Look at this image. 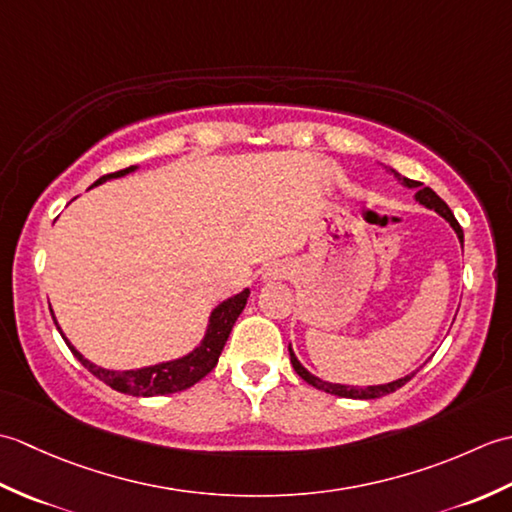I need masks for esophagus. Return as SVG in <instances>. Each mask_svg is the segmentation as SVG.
<instances>
[{"label": "esophagus", "instance_id": "34e87169", "mask_svg": "<svg viewBox=\"0 0 512 512\" xmlns=\"http://www.w3.org/2000/svg\"><path fill=\"white\" fill-rule=\"evenodd\" d=\"M286 275H288V266H284V264H270V266L264 270L262 281H264V284H270V281L284 279Z\"/></svg>", "mask_w": 512, "mask_h": 512}]
</instances>
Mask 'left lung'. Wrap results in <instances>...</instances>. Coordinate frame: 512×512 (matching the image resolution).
Wrapping results in <instances>:
<instances>
[{
	"mask_svg": "<svg viewBox=\"0 0 512 512\" xmlns=\"http://www.w3.org/2000/svg\"><path fill=\"white\" fill-rule=\"evenodd\" d=\"M385 169H387L389 173H394V178L402 184V187H407V189H416V202H418V204H422L424 209L436 211L440 217H444V220H447V222L451 224V228L455 231V235H458L460 244L464 246V233H462V228H460L458 220H455V215L451 213V209L447 206V202H444L436 191L429 189V187H424L422 182H416V180H409V178H405V176H400V173H398L396 169H391V167H385ZM288 352H290V363H292V367H295V372H297L303 380H306L308 385L317 387V389H321V391H328V394L341 396V398H354V400L383 398V396L391 394V391H396V389H400V387L405 385V383H409V380H411L413 376H416V372H418V369H416V372H411V374H407V376L391 380V383H383V385H367V387H358V385H341V383H330V380H323V378H319V376H314L312 372H308V369L301 365V361L297 358L295 350H292V345H290V343H288Z\"/></svg>",
	"mask_w": 512,
	"mask_h": 512,
	"instance_id": "8db88e82",
	"label": "left lung"
}]
</instances>
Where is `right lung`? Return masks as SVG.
Instances as JSON below:
<instances>
[{
  "label": "right lung",
  "mask_w": 512,
  "mask_h": 512,
  "mask_svg": "<svg viewBox=\"0 0 512 512\" xmlns=\"http://www.w3.org/2000/svg\"><path fill=\"white\" fill-rule=\"evenodd\" d=\"M136 169L138 167H127L123 171L110 173V176H103L96 180L90 189L99 187V184H103L107 180L125 178V176H129V173H134ZM248 297H250V290L244 288L242 292H237V295L224 299L222 303H217V306L209 314V323H206L202 341L195 345L189 354H184L180 358H171V361H162L156 365L138 367V369H107V367H99L96 363L88 361V358H85L70 343L68 336L63 334L52 308H50V312H52L54 325H57L59 334L63 336L65 345L70 347V352L74 354V358H79L83 367H88L96 378L103 380L107 387L121 391V394L149 398V396L176 394V391L189 389L211 372V369L217 365V358H220V354L224 350L228 334H231L237 317L246 308Z\"/></svg>",
  "instance_id": "obj_1"
}]
</instances>
